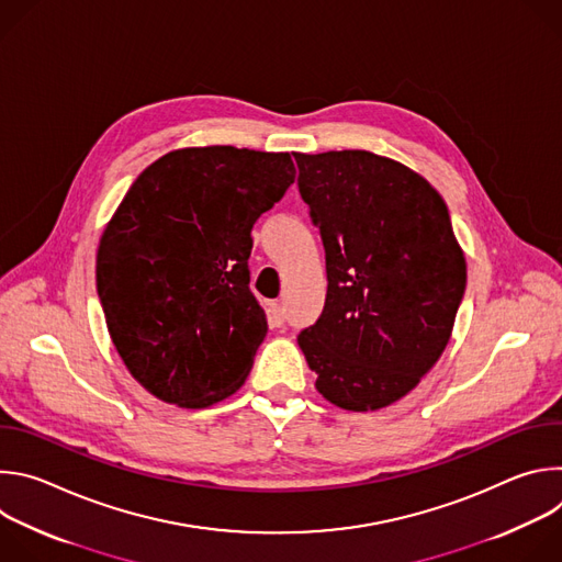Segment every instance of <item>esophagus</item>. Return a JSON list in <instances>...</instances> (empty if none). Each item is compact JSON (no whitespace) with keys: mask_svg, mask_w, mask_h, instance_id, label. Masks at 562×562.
<instances>
[{"mask_svg":"<svg viewBox=\"0 0 562 562\" xmlns=\"http://www.w3.org/2000/svg\"><path fill=\"white\" fill-rule=\"evenodd\" d=\"M284 319H286L284 308H282L280 304H271V306H269V325H271L273 329H278V327L284 325Z\"/></svg>","mask_w":562,"mask_h":562,"instance_id":"34e87169","label":"esophagus"}]
</instances>
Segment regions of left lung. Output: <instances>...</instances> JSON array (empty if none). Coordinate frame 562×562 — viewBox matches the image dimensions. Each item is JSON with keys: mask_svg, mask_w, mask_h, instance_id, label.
I'll use <instances>...</instances> for the list:
<instances>
[{"mask_svg": "<svg viewBox=\"0 0 562 562\" xmlns=\"http://www.w3.org/2000/svg\"><path fill=\"white\" fill-rule=\"evenodd\" d=\"M327 254V300L297 336L315 389L347 412L407 395L442 356L467 286L440 193L369 150L293 153Z\"/></svg>", "mask_w": 562, "mask_h": 562, "instance_id": "1", "label": "left lung"}]
</instances>
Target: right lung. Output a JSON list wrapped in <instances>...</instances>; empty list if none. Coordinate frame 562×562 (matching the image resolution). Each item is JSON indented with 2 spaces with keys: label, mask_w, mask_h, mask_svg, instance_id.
<instances>
[{
  "label": "right lung",
  "mask_w": 562,
  "mask_h": 562,
  "mask_svg": "<svg viewBox=\"0 0 562 562\" xmlns=\"http://www.w3.org/2000/svg\"><path fill=\"white\" fill-rule=\"evenodd\" d=\"M295 180L289 153L193 146L131 184L95 262L111 340L165 403L202 409L245 384L267 336L251 228Z\"/></svg>",
  "instance_id": "add662e5"
}]
</instances>
